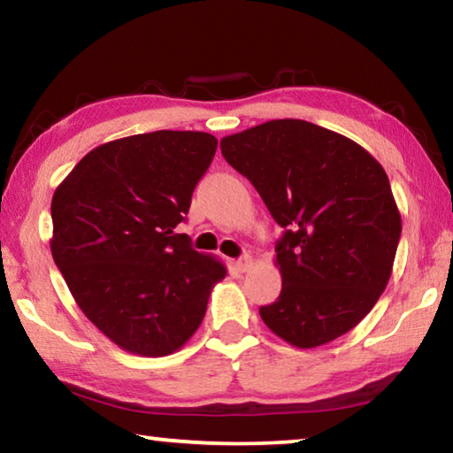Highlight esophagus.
<instances>
[{"mask_svg": "<svg viewBox=\"0 0 453 453\" xmlns=\"http://www.w3.org/2000/svg\"><path fill=\"white\" fill-rule=\"evenodd\" d=\"M251 264H254V259H251V256H242V257L235 262V267H237V270H240V272H248L250 267H251Z\"/></svg>", "mask_w": 453, "mask_h": 453, "instance_id": "34e87169", "label": "esophagus"}]
</instances>
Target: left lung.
<instances>
[{"instance_id": "left-lung-1", "label": "left lung", "mask_w": 453, "mask_h": 453, "mask_svg": "<svg viewBox=\"0 0 453 453\" xmlns=\"http://www.w3.org/2000/svg\"><path fill=\"white\" fill-rule=\"evenodd\" d=\"M283 227L280 297L264 324L296 348L356 327L386 289L402 218L383 167L362 145L303 119H272L219 142Z\"/></svg>"}]
</instances>
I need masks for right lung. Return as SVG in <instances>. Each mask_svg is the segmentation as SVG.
<instances>
[{
	"label": "right lung",
	"mask_w": 453,
	"mask_h": 453,
	"mask_svg": "<svg viewBox=\"0 0 453 453\" xmlns=\"http://www.w3.org/2000/svg\"><path fill=\"white\" fill-rule=\"evenodd\" d=\"M216 150L203 132L121 137L91 150L53 194V262L91 324L129 354L180 349L226 278L173 232Z\"/></svg>",
	"instance_id": "right-lung-1"
}]
</instances>
